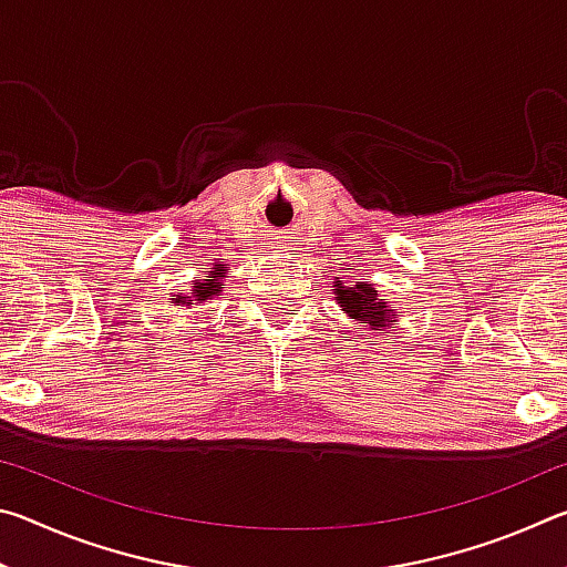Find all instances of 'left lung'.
I'll return each instance as SVG.
<instances>
[{
	"mask_svg": "<svg viewBox=\"0 0 567 567\" xmlns=\"http://www.w3.org/2000/svg\"><path fill=\"white\" fill-rule=\"evenodd\" d=\"M338 295H340L342 310L348 312V318L370 322L372 328H385V322H392L388 320L390 318L388 305L378 300V290H372L370 285L344 287V290H338Z\"/></svg>",
	"mask_w": 567,
	"mask_h": 567,
	"instance_id": "left-lung-1",
	"label": "left lung"
}]
</instances>
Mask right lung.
Wrapping results in <instances>:
<instances>
[{
    "label": "right lung",
    "instance_id": "right-lung-1",
    "mask_svg": "<svg viewBox=\"0 0 567 567\" xmlns=\"http://www.w3.org/2000/svg\"><path fill=\"white\" fill-rule=\"evenodd\" d=\"M217 277H223V275H217ZM197 297H209V295H215V292H219V282L217 280H207L205 285H199L197 282Z\"/></svg>",
    "mask_w": 567,
    "mask_h": 567
}]
</instances>
